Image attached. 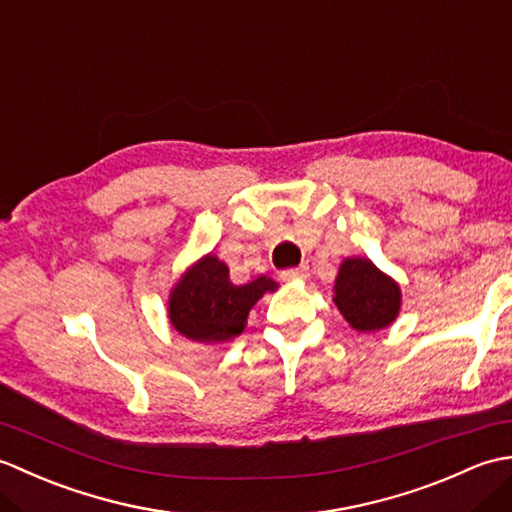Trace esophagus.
<instances>
[{"instance_id":"34e87169","label":"esophagus","mask_w":512,"mask_h":512,"mask_svg":"<svg viewBox=\"0 0 512 512\" xmlns=\"http://www.w3.org/2000/svg\"><path fill=\"white\" fill-rule=\"evenodd\" d=\"M308 277H310V270H308L306 264L299 266V268H288V270H284V273H281V279H284V281H303Z\"/></svg>"}]
</instances>
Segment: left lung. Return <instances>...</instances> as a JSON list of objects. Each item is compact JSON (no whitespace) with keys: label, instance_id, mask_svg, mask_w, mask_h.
Segmentation results:
<instances>
[{"label":"left lung","instance_id":"left-lung-1","mask_svg":"<svg viewBox=\"0 0 512 512\" xmlns=\"http://www.w3.org/2000/svg\"><path fill=\"white\" fill-rule=\"evenodd\" d=\"M332 292L336 308L356 332L385 330L400 314L402 292L398 281L367 257H345Z\"/></svg>","mask_w":512,"mask_h":512}]
</instances>
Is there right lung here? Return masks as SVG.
I'll use <instances>...</instances> for the list:
<instances>
[{
	"mask_svg": "<svg viewBox=\"0 0 512 512\" xmlns=\"http://www.w3.org/2000/svg\"><path fill=\"white\" fill-rule=\"evenodd\" d=\"M277 288V281L266 275L235 286L228 266L209 253L184 270L171 288L169 323L195 343H228L244 332L255 303Z\"/></svg>",
	"mask_w": 512,
	"mask_h": 512,
	"instance_id": "obj_1",
	"label": "right lung"
}]
</instances>
